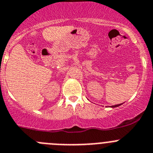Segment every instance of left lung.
I'll list each match as a JSON object with an SVG mask.
<instances>
[{
	"label": "left lung",
	"instance_id": "left-lung-1",
	"mask_svg": "<svg viewBox=\"0 0 153 153\" xmlns=\"http://www.w3.org/2000/svg\"><path fill=\"white\" fill-rule=\"evenodd\" d=\"M121 104H116V105H113V106H111V107H118V106L121 105Z\"/></svg>",
	"mask_w": 153,
	"mask_h": 153
}]
</instances>
